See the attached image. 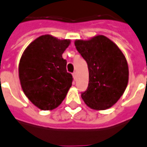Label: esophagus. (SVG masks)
<instances>
[{"label":"esophagus","instance_id":"obj_1","mask_svg":"<svg viewBox=\"0 0 147 147\" xmlns=\"http://www.w3.org/2000/svg\"><path fill=\"white\" fill-rule=\"evenodd\" d=\"M72 76H73V78H74V79H75V80L76 79L77 74H76V71H74L73 73H72Z\"/></svg>","mask_w":147,"mask_h":147}]
</instances>
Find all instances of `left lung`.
<instances>
[{
    "label": "left lung",
    "instance_id": "obj_1",
    "mask_svg": "<svg viewBox=\"0 0 147 147\" xmlns=\"http://www.w3.org/2000/svg\"><path fill=\"white\" fill-rule=\"evenodd\" d=\"M75 45L89 69V84L87 90L81 93L82 98L92 109L112 107L129 81L125 57L115 43L102 35L89 40H76Z\"/></svg>",
    "mask_w": 147,
    "mask_h": 147
}]
</instances>
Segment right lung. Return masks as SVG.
I'll return each mask as SVG.
<instances>
[{
    "instance_id": "obj_1",
    "label": "right lung",
    "mask_w": 147,
    "mask_h": 147,
    "mask_svg": "<svg viewBox=\"0 0 147 147\" xmlns=\"http://www.w3.org/2000/svg\"><path fill=\"white\" fill-rule=\"evenodd\" d=\"M69 40L44 35L32 42L21 57L18 75L29 100L41 110H52L64 100L71 86L72 76L66 70L62 54Z\"/></svg>"
}]
</instances>
